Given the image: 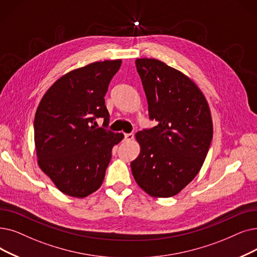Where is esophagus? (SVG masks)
Listing matches in <instances>:
<instances>
[{
    "label": "esophagus",
    "mask_w": 257,
    "mask_h": 257,
    "mask_svg": "<svg viewBox=\"0 0 257 257\" xmlns=\"http://www.w3.org/2000/svg\"><path fill=\"white\" fill-rule=\"evenodd\" d=\"M124 137L126 141H132L133 138H135V135H133V133H125Z\"/></svg>",
    "instance_id": "34e87169"
}]
</instances>
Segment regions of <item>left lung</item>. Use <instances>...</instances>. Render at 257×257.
I'll return each mask as SVG.
<instances>
[{"label":"left lung","instance_id":"1","mask_svg":"<svg viewBox=\"0 0 257 257\" xmlns=\"http://www.w3.org/2000/svg\"><path fill=\"white\" fill-rule=\"evenodd\" d=\"M150 119L139 131L141 152L131 162L139 186L154 197H170L190 183L205 162L213 137L208 103L181 71L155 59H137Z\"/></svg>","mask_w":257,"mask_h":257}]
</instances>
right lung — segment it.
<instances>
[{
	"label": "right lung",
	"instance_id": "right-lung-1",
	"mask_svg": "<svg viewBox=\"0 0 257 257\" xmlns=\"http://www.w3.org/2000/svg\"><path fill=\"white\" fill-rule=\"evenodd\" d=\"M120 60L95 62L63 75L44 94L35 116L38 164L59 190L83 198L101 187L111 151L124 135L109 124L105 94Z\"/></svg>",
	"mask_w": 257,
	"mask_h": 257
}]
</instances>
